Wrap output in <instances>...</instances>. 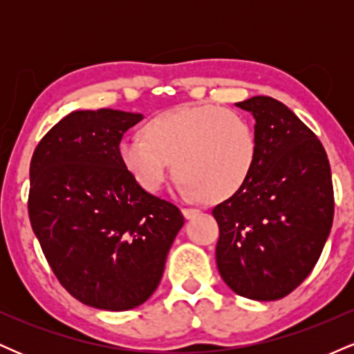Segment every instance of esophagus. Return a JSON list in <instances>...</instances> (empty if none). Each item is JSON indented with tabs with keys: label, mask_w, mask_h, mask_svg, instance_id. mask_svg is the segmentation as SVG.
<instances>
[{
	"label": "esophagus",
	"mask_w": 354,
	"mask_h": 354,
	"mask_svg": "<svg viewBox=\"0 0 354 354\" xmlns=\"http://www.w3.org/2000/svg\"><path fill=\"white\" fill-rule=\"evenodd\" d=\"M181 213H183V216H185L186 219H191V218H194V216H198V214H200V209H194V208H183V209H181Z\"/></svg>",
	"instance_id": "1"
}]
</instances>
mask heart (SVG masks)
I'll list each match as a JSON object with an SVG mask.
<instances>
[{"label": "heart", "mask_w": 354, "mask_h": 354, "mask_svg": "<svg viewBox=\"0 0 354 354\" xmlns=\"http://www.w3.org/2000/svg\"><path fill=\"white\" fill-rule=\"evenodd\" d=\"M143 138H124L120 160L136 185L158 193L173 161L183 196L225 201L245 188L258 158L250 120L218 104H186L149 120Z\"/></svg>", "instance_id": "heart-1"}]
</instances>
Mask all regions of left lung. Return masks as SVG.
Listing matches in <instances>:
<instances>
[{"label":"left lung","mask_w":354,"mask_h":354,"mask_svg":"<svg viewBox=\"0 0 354 354\" xmlns=\"http://www.w3.org/2000/svg\"><path fill=\"white\" fill-rule=\"evenodd\" d=\"M256 124L258 158L245 188L214 206L218 271L234 293L274 301L304 281L330 236L331 168L321 141L281 101L236 103Z\"/></svg>","instance_id":"left-lung-1"}]
</instances>
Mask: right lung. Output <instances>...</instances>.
<instances>
[{"mask_svg": "<svg viewBox=\"0 0 354 354\" xmlns=\"http://www.w3.org/2000/svg\"><path fill=\"white\" fill-rule=\"evenodd\" d=\"M141 120L108 108L73 111L31 158V228L68 293L98 310L143 304L185 225L173 203L141 189L121 163V138Z\"/></svg>", "mask_w": 354, "mask_h": 354, "instance_id": "obj_1", "label": "right lung"}]
</instances>
